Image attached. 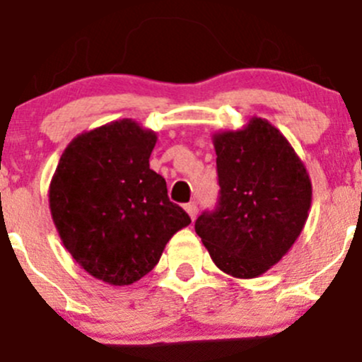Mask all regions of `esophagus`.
<instances>
[{
    "mask_svg": "<svg viewBox=\"0 0 362 362\" xmlns=\"http://www.w3.org/2000/svg\"><path fill=\"white\" fill-rule=\"evenodd\" d=\"M184 209H185V212L189 214V217H191V221H194L196 216H198V206H196V203H187Z\"/></svg>",
    "mask_w": 362,
    "mask_h": 362,
    "instance_id": "esophagus-1",
    "label": "esophagus"
}]
</instances>
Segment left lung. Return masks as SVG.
Masks as SVG:
<instances>
[{
    "mask_svg": "<svg viewBox=\"0 0 362 362\" xmlns=\"http://www.w3.org/2000/svg\"><path fill=\"white\" fill-rule=\"evenodd\" d=\"M221 196L196 219L212 262L238 279L265 274L292 249L311 209V178L288 139L265 118L212 134Z\"/></svg>",
    "mask_w": 362,
    "mask_h": 362,
    "instance_id": "left-lung-1",
    "label": "left lung"
}]
</instances>
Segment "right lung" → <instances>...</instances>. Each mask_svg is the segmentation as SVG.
<instances>
[{"mask_svg": "<svg viewBox=\"0 0 362 362\" xmlns=\"http://www.w3.org/2000/svg\"><path fill=\"white\" fill-rule=\"evenodd\" d=\"M157 132L131 118L77 134L49 184L52 223L77 265L113 286L139 281L191 217L150 170Z\"/></svg>", "mask_w": 362, "mask_h": 362, "instance_id": "right-lung-1", "label": "right lung"}]
</instances>
